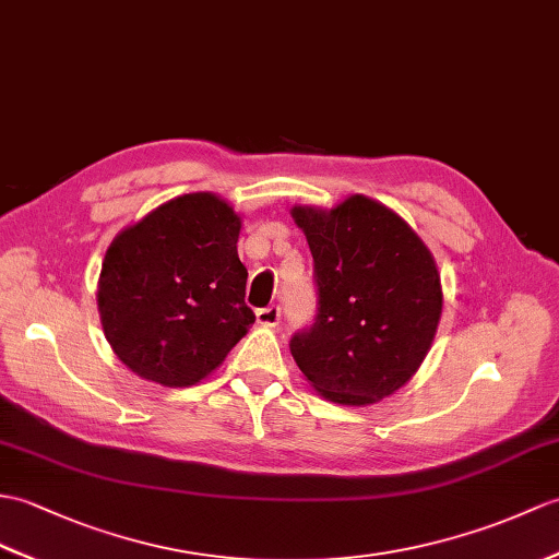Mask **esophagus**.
<instances>
[{
    "label": "esophagus",
    "mask_w": 559,
    "mask_h": 559,
    "mask_svg": "<svg viewBox=\"0 0 559 559\" xmlns=\"http://www.w3.org/2000/svg\"><path fill=\"white\" fill-rule=\"evenodd\" d=\"M257 323L259 326H278L281 321V307L271 305V307H264V309H257Z\"/></svg>",
    "instance_id": "esophagus-1"
}]
</instances>
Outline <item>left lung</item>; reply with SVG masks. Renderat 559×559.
Wrapping results in <instances>:
<instances>
[{
  "mask_svg": "<svg viewBox=\"0 0 559 559\" xmlns=\"http://www.w3.org/2000/svg\"><path fill=\"white\" fill-rule=\"evenodd\" d=\"M290 214L319 288L317 321L293 335V359L321 397L373 405L400 391L431 349L443 314L436 259L405 218L365 194Z\"/></svg>",
  "mask_w": 559,
  "mask_h": 559,
  "instance_id": "left-lung-1",
  "label": "left lung"
}]
</instances>
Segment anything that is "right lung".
<instances>
[{
    "instance_id": "obj_1",
    "label": "right lung",
    "mask_w": 559,
    "mask_h": 559,
    "mask_svg": "<svg viewBox=\"0 0 559 559\" xmlns=\"http://www.w3.org/2000/svg\"><path fill=\"white\" fill-rule=\"evenodd\" d=\"M240 228L226 200L190 192L116 233L99 271L97 309L114 355L140 379L200 383L250 331Z\"/></svg>"
}]
</instances>
